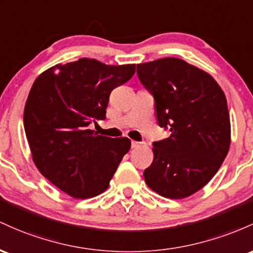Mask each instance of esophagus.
Segmentation results:
<instances>
[{"mask_svg":"<svg viewBox=\"0 0 253 253\" xmlns=\"http://www.w3.org/2000/svg\"><path fill=\"white\" fill-rule=\"evenodd\" d=\"M142 146H144V143H143V142L131 141V148H134V149H136V148H140V147H142Z\"/></svg>","mask_w":253,"mask_h":253,"instance_id":"esophagus-1","label":"esophagus"}]
</instances>
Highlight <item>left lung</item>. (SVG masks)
Returning <instances> with one entry per match:
<instances>
[{"label": "left lung", "instance_id": "obj_1", "mask_svg": "<svg viewBox=\"0 0 253 253\" xmlns=\"http://www.w3.org/2000/svg\"><path fill=\"white\" fill-rule=\"evenodd\" d=\"M137 75L154 96L158 124L171 131L153 143L144 180L166 198L189 197L216 174L231 146L225 93L211 74L180 58L137 64Z\"/></svg>", "mask_w": 253, "mask_h": 253}]
</instances>
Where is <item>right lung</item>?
Masks as SVG:
<instances>
[{"label": "right lung", "instance_id": "right-lung-1", "mask_svg": "<svg viewBox=\"0 0 253 253\" xmlns=\"http://www.w3.org/2000/svg\"><path fill=\"white\" fill-rule=\"evenodd\" d=\"M135 69V64L80 58L49 68L33 82L24 110L32 160L47 180L73 198L103 194L131 147L127 137L98 135L88 126L106 118L110 94Z\"/></svg>", "mask_w": 253, "mask_h": 253}]
</instances>
